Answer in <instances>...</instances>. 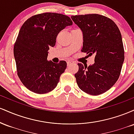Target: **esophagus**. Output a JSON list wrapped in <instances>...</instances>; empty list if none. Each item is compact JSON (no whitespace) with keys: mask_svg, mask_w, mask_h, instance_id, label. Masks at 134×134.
<instances>
[{"mask_svg":"<svg viewBox=\"0 0 134 134\" xmlns=\"http://www.w3.org/2000/svg\"><path fill=\"white\" fill-rule=\"evenodd\" d=\"M72 63H73V62H72V61H71V60H69V61H67V65L69 66L70 65H71V64H72Z\"/></svg>","mask_w":134,"mask_h":134,"instance_id":"obj_1","label":"esophagus"}]
</instances>
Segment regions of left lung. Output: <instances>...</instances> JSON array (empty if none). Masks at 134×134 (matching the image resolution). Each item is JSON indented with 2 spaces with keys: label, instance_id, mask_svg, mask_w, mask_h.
<instances>
[{
  "label": "left lung",
  "instance_id": "obj_1",
  "mask_svg": "<svg viewBox=\"0 0 134 134\" xmlns=\"http://www.w3.org/2000/svg\"><path fill=\"white\" fill-rule=\"evenodd\" d=\"M82 30L81 51L95 55L94 64L87 67L78 64L75 74L81 90L97 96L110 90L119 78L124 61L122 38L116 24L110 18L98 14L72 16Z\"/></svg>",
  "mask_w": 134,
  "mask_h": 134
}]
</instances>
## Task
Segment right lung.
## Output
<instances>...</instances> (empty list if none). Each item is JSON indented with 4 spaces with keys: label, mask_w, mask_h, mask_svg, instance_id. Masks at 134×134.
<instances>
[{
    "label": "right lung",
    "mask_w": 134,
    "mask_h": 134,
    "mask_svg": "<svg viewBox=\"0 0 134 134\" xmlns=\"http://www.w3.org/2000/svg\"><path fill=\"white\" fill-rule=\"evenodd\" d=\"M72 24L69 17L53 13L35 15L23 24L14 46V55L18 76L31 91L44 94L57 87L67 63L48 61V51L55 45L59 32Z\"/></svg>",
    "instance_id": "1"
}]
</instances>
